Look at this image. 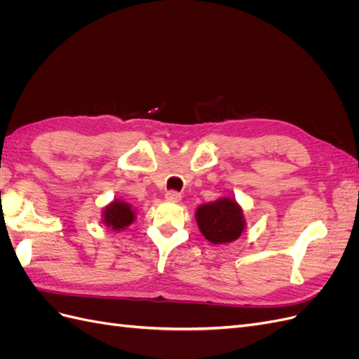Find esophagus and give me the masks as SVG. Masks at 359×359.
Wrapping results in <instances>:
<instances>
[{
  "label": "esophagus",
  "instance_id": "34e87169",
  "mask_svg": "<svg viewBox=\"0 0 359 359\" xmlns=\"http://www.w3.org/2000/svg\"><path fill=\"white\" fill-rule=\"evenodd\" d=\"M165 199L168 201V202H172V203H175V202H180L181 201V194L178 193V191H168L166 194H165Z\"/></svg>",
  "mask_w": 359,
  "mask_h": 359
}]
</instances>
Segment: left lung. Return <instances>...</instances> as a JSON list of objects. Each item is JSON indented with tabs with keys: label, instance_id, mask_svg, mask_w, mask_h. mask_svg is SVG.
Segmentation results:
<instances>
[{
	"label": "left lung",
	"instance_id": "8db88e82",
	"mask_svg": "<svg viewBox=\"0 0 359 359\" xmlns=\"http://www.w3.org/2000/svg\"><path fill=\"white\" fill-rule=\"evenodd\" d=\"M194 217L201 233L212 244L236 241L247 226L243 206L229 196L199 205Z\"/></svg>",
	"mask_w": 359,
	"mask_h": 359
}]
</instances>
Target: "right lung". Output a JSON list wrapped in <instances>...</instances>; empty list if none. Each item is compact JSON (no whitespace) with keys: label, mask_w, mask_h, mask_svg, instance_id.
Returning <instances> with one entry per match:
<instances>
[{"label":"right lung","mask_w":359,"mask_h":359,"mask_svg":"<svg viewBox=\"0 0 359 359\" xmlns=\"http://www.w3.org/2000/svg\"><path fill=\"white\" fill-rule=\"evenodd\" d=\"M136 220V211L132 205L121 199H114L102 211V222L112 231H124Z\"/></svg>","instance_id":"right-lung-1"}]
</instances>
